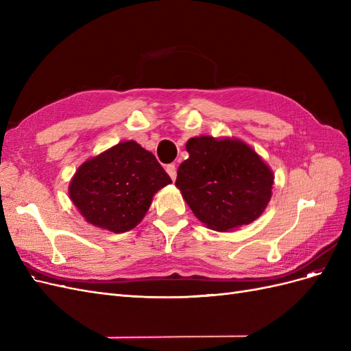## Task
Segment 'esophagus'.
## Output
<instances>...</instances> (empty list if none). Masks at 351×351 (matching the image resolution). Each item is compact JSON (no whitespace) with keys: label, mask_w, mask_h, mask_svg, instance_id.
Masks as SVG:
<instances>
[{"label":"esophagus","mask_w":351,"mask_h":351,"mask_svg":"<svg viewBox=\"0 0 351 351\" xmlns=\"http://www.w3.org/2000/svg\"><path fill=\"white\" fill-rule=\"evenodd\" d=\"M165 169H167L168 176L171 177V180L174 182L176 177H177V169H176V165H174V164H169V165H167V167H165Z\"/></svg>","instance_id":"1"}]
</instances>
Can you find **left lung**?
Segmentation results:
<instances>
[{"mask_svg":"<svg viewBox=\"0 0 351 351\" xmlns=\"http://www.w3.org/2000/svg\"><path fill=\"white\" fill-rule=\"evenodd\" d=\"M186 151L176 186L199 221L228 231L262 215L272 196L274 174L249 145L199 136L187 141Z\"/></svg>","mask_w":351,"mask_h":351,"instance_id":"1","label":"left lung"}]
</instances>
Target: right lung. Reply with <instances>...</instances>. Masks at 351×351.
Segmentation results:
<instances>
[{
	"instance_id": "add662e5",
	"label": "right lung",
	"mask_w": 351,
	"mask_h": 351,
	"mask_svg": "<svg viewBox=\"0 0 351 351\" xmlns=\"http://www.w3.org/2000/svg\"><path fill=\"white\" fill-rule=\"evenodd\" d=\"M169 183L155 155L129 141L83 162L69 193L89 224L119 234L139 224L154 195Z\"/></svg>"
}]
</instances>
